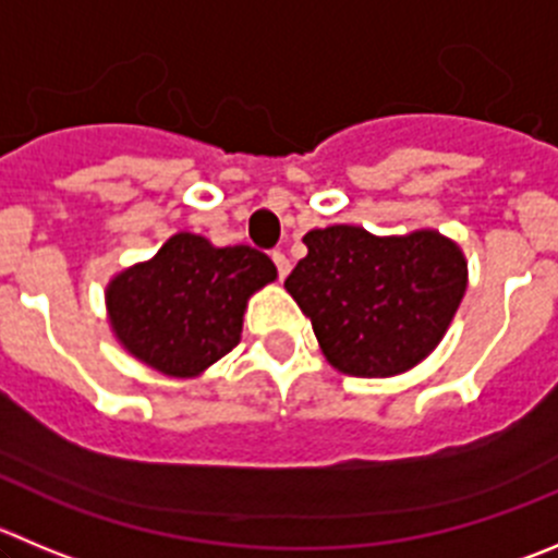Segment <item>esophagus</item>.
I'll use <instances>...</instances> for the list:
<instances>
[{
  "instance_id": "esophagus-1",
  "label": "esophagus",
  "mask_w": 558,
  "mask_h": 558,
  "mask_svg": "<svg viewBox=\"0 0 558 558\" xmlns=\"http://www.w3.org/2000/svg\"><path fill=\"white\" fill-rule=\"evenodd\" d=\"M272 262H275V267H278L280 278H286V275H289V269H291L289 258H286V255L280 253V250H275V253H272Z\"/></svg>"
}]
</instances>
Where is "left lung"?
Returning a JSON list of instances; mask_svg holds the SVG:
<instances>
[{"label":"left lung","mask_w":558,"mask_h":558,"mask_svg":"<svg viewBox=\"0 0 558 558\" xmlns=\"http://www.w3.org/2000/svg\"><path fill=\"white\" fill-rule=\"evenodd\" d=\"M286 289L327 361L355 377H390L424 361L465 294V258L435 231L372 236L355 226L305 233Z\"/></svg>","instance_id":"1"}]
</instances>
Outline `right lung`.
Segmentation results:
<instances>
[{
    "label": "right lung",
    "instance_id": "right-lung-1",
    "mask_svg": "<svg viewBox=\"0 0 558 558\" xmlns=\"http://www.w3.org/2000/svg\"><path fill=\"white\" fill-rule=\"evenodd\" d=\"M275 278L278 269L262 250L215 247L195 233H175L148 264L112 280L109 319L134 357L192 377L236 347L247 296Z\"/></svg>",
    "mask_w": 558,
    "mask_h": 558
}]
</instances>
